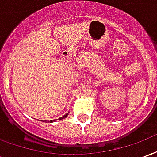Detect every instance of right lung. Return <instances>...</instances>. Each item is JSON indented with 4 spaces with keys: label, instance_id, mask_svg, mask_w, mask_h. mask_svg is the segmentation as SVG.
<instances>
[{
    "label": "right lung",
    "instance_id": "1",
    "mask_svg": "<svg viewBox=\"0 0 157 157\" xmlns=\"http://www.w3.org/2000/svg\"><path fill=\"white\" fill-rule=\"evenodd\" d=\"M68 115V113H67V114H65V116H63V117H61V118H59V120H60V119H62V118H65V117H66V116ZM55 119H54V120H50V122H55ZM44 122H47L46 121V120H44Z\"/></svg>",
    "mask_w": 157,
    "mask_h": 157
}]
</instances>
